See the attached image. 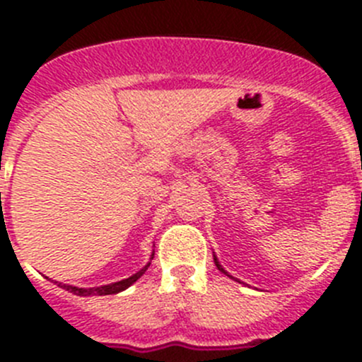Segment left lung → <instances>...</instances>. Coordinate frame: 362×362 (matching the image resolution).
Listing matches in <instances>:
<instances>
[{
  "label": "left lung",
  "mask_w": 362,
  "mask_h": 362,
  "mask_svg": "<svg viewBox=\"0 0 362 362\" xmlns=\"http://www.w3.org/2000/svg\"><path fill=\"white\" fill-rule=\"evenodd\" d=\"M214 263H216V267H217V268H219V270H221V272H223V274H226V276H228V277H232V276H230V274H228V272H226V270H225V268L221 267V264H219V261H217V257H216V255H214Z\"/></svg>",
  "instance_id": "obj_1"
}]
</instances>
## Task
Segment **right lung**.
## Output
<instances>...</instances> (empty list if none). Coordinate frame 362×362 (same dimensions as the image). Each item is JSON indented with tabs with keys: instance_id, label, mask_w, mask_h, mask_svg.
<instances>
[{
	"instance_id": "1",
	"label": "right lung",
	"mask_w": 362,
	"mask_h": 362,
	"mask_svg": "<svg viewBox=\"0 0 362 362\" xmlns=\"http://www.w3.org/2000/svg\"><path fill=\"white\" fill-rule=\"evenodd\" d=\"M150 259H153V254H152V257ZM150 267V263L148 264H145V267L141 268V270L137 272V274H134V276H130L129 279H123V281H117V283H112V284H105V286H95V288H78V286H70V284H62V283H57V286H62V288H65V290H69L70 293H76V296H83V297H86V296H112V293H119V292H123V290H127L130 286V284H134L136 283L137 279H139V277L143 276V274H145L146 272V268Z\"/></svg>"
}]
</instances>
